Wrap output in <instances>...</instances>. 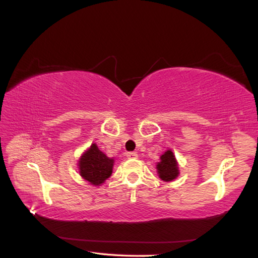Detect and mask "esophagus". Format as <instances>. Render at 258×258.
<instances>
[{
    "label": "esophagus",
    "mask_w": 258,
    "mask_h": 258,
    "mask_svg": "<svg viewBox=\"0 0 258 258\" xmlns=\"http://www.w3.org/2000/svg\"><path fill=\"white\" fill-rule=\"evenodd\" d=\"M126 156H127V158H137L138 157V154L137 153H134V152H129V153H127L126 154Z\"/></svg>",
    "instance_id": "34e87169"
}]
</instances>
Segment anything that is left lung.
<instances>
[{
  "label": "left lung",
  "mask_w": 258,
  "mask_h": 258,
  "mask_svg": "<svg viewBox=\"0 0 258 258\" xmlns=\"http://www.w3.org/2000/svg\"><path fill=\"white\" fill-rule=\"evenodd\" d=\"M156 167H157L159 177L165 182L173 181L179 173L177 161L175 159L174 154L171 150H168L160 156V162H158Z\"/></svg>",
  "instance_id": "8db88e82"
}]
</instances>
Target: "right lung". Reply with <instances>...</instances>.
Returning <instances> with one entry per match:
<instances>
[{
	"mask_svg": "<svg viewBox=\"0 0 258 258\" xmlns=\"http://www.w3.org/2000/svg\"><path fill=\"white\" fill-rule=\"evenodd\" d=\"M114 159L99 150L97 144L86 151L79 161V169L81 176L88 181L91 185L99 186L112 174Z\"/></svg>",
	"mask_w": 258,
	"mask_h": 258,
	"instance_id": "right-lung-1",
	"label": "right lung"
}]
</instances>
